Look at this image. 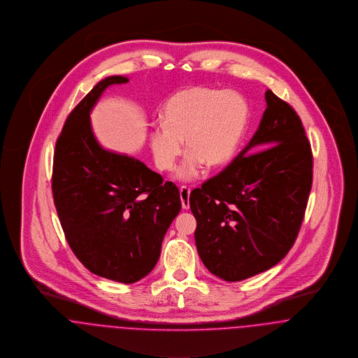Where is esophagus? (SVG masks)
Wrapping results in <instances>:
<instances>
[{"instance_id":"obj_1","label":"esophagus","mask_w":358,"mask_h":358,"mask_svg":"<svg viewBox=\"0 0 358 358\" xmlns=\"http://www.w3.org/2000/svg\"><path fill=\"white\" fill-rule=\"evenodd\" d=\"M179 192H180L182 207H183L185 210H187V208H189V192H191V189L186 187V186H182V187L179 188Z\"/></svg>"}]
</instances>
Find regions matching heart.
I'll list each match as a JSON object with an SVG mask.
<instances>
[{
	"label": "heart",
	"instance_id": "1",
	"mask_svg": "<svg viewBox=\"0 0 358 358\" xmlns=\"http://www.w3.org/2000/svg\"><path fill=\"white\" fill-rule=\"evenodd\" d=\"M162 120L163 125L152 128L148 137L155 164L159 170H172L185 141L188 152L178 178L191 180L203 164L217 169L233 157L248 125L249 108L238 93L194 86L169 98Z\"/></svg>",
	"mask_w": 358,
	"mask_h": 358
}]
</instances>
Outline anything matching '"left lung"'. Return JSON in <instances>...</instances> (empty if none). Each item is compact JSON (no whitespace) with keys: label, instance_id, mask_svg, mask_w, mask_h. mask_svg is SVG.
I'll return each instance as SVG.
<instances>
[{"label":"left lung","instance_id":"1","mask_svg":"<svg viewBox=\"0 0 358 358\" xmlns=\"http://www.w3.org/2000/svg\"><path fill=\"white\" fill-rule=\"evenodd\" d=\"M265 101L249 144L189 194L199 257L226 282L252 278L285 257L313 185V153L299 115L271 90Z\"/></svg>","mask_w":358,"mask_h":358}]
</instances>
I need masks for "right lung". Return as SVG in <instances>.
Wrapping results in <instances>:
<instances>
[{
    "mask_svg": "<svg viewBox=\"0 0 358 358\" xmlns=\"http://www.w3.org/2000/svg\"><path fill=\"white\" fill-rule=\"evenodd\" d=\"M98 82L71 113L54 155L52 194L60 225L78 260L114 282H138L160 257L162 243L182 203L179 189L143 162L96 141L90 112L112 85Z\"/></svg>",
    "mask_w": 358,
    "mask_h": 358,
    "instance_id": "obj_1",
    "label": "right lung"
}]
</instances>
